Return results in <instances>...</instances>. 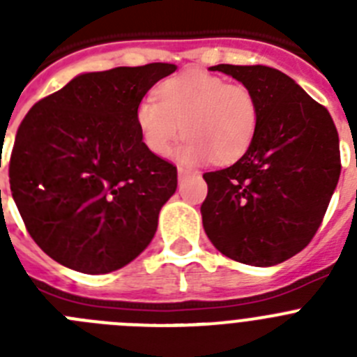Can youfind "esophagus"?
Returning <instances> with one entry per match:
<instances>
[{"label": "esophagus", "instance_id": "esophagus-1", "mask_svg": "<svg viewBox=\"0 0 357 357\" xmlns=\"http://www.w3.org/2000/svg\"><path fill=\"white\" fill-rule=\"evenodd\" d=\"M189 175V169H184V168H178V181H182L184 176Z\"/></svg>", "mask_w": 357, "mask_h": 357}]
</instances>
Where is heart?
Here are the masks:
<instances>
[{
  "instance_id": "1",
  "label": "heart",
  "mask_w": 357,
  "mask_h": 357,
  "mask_svg": "<svg viewBox=\"0 0 357 357\" xmlns=\"http://www.w3.org/2000/svg\"><path fill=\"white\" fill-rule=\"evenodd\" d=\"M155 98H143L135 107V125L144 146L166 157L173 143L176 159L185 164L207 160L227 164L248 150L259 125V103L243 84L198 69L175 75L160 84Z\"/></svg>"
}]
</instances>
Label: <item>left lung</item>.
<instances>
[{"label":"left lung","mask_w":357,"mask_h":357,"mask_svg":"<svg viewBox=\"0 0 357 357\" xmlns=\"http://www.w3.org/2000/svg\"><path fill=\"white\" fill-rule=\"evenodd\" d=\"M255 94L257 132L232 166L204 173L207 238L223 255L273 266L307 247L338 184L340 139L327 109L268 66L218 64Z\"/></svg>","instance_id":"obj_1"}]
</instances>
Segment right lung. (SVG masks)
Listing matches in <instances>:
<instances>
[{
  "instance_id": "add662e5",
  "label": "right lung",
  "mask_w": 357,
  "mask_h": 357,
  "mask_svg": "<svg viewBox=\"0 0 357 357\" xmlns=\"http://www.w3.org/2000/svg\"><path fill=\"white\" fill-rule=\"evenodd\" d=\"M175 64L82 73L31 107L8 176L33 241L82 273L134 261L155 236L176 168L144 146L135 107Z\"/></svg>"
}]
</instances>
